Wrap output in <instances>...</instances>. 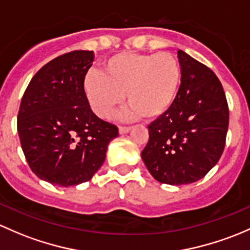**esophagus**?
<instances>
[{
  "label": "esophagus",
  "instance_id": "34e87169",
  "mask_svg": "<svg viewBox=\"0 0 250 250\" xmlns=\"http://www.w3.org/2000/svg\"><path fill=\"white\" fill-rule=\"evenodd\" d=\"M131 130V126H119V133H127Z\"/></svg>",
  "mask_w": 250,
  "mask_h": 250
}]
</instances>
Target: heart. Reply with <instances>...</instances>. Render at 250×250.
<instances>
[{
    "label": "heart",
    "instance_id": "1",
    "mask_svg": "<svg viewBox=\"0 0 250 250\" xmlns=\"http://www.w3.org/2000/svg\"><path fill=\"white\" fill-rule=\"evenodd\" d=\"M182 83V66L171 53L123 51L104 62V73L89 71L84 92L97 117L108 119L126 100L128 117L153 120L171 109Z\"/></svg>",
    "mask_w": 250,
    "mask_h": 250
}]
</instances>
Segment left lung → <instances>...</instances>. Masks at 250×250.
<instances>
[{"instance_id":"1","label":"left lung","mask_w":250,"mask_h":250,"mask_svg":"<svg viewBox=\"0 0 250 250\" xmlns=\"http://www.w3.org/2000/svg\"><path fill=\"white\" fill-rule=\"evenodd\" d=\"M182 83L171 109L148 126L142 159L158 182L190 184L219 161L226 142L229 106L214 72L178 50Z\"/></svg>"}]
</instances>
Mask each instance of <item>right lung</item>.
<instances>
[{"mask_svg":"<svg viewBox=\"0 0 250 250\" xmlns=\"http://www.w3.org/2000/svg\"><path fill=\"white\" fill-rule=\"evenodd\" d=\"M94 53L74 50L49 61L33 76L18 112V133L33 173L71 187L92 178L118 137L114 124L95 115L84 92Z\"/></svg>","mask_w":250,"mask_h":250,"instance_id":"add662e5","label":"right lung"}]
</instances>
